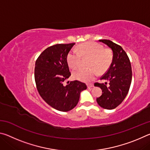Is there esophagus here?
I'll return each mask as SVG.
<instances>
[{"mask_svg":"<svg viewBox=\"0 0 150 150\" xmlns=\"http://www.w3.org/2000/svg\"><path fill=\"white\" fill-rule=\"evenodd\" d=\"M94 87L93 84H88L87 85V88H92Z\"/></svg>","mask_w":150,"mask_h":150,"instance_id":"obj_1","label":"esophagus"}]
</instances>
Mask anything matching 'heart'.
<instances>
[{"instance_id":"obj_1","label":"heart","mask_w":150,"mask_h":150,"mask_svg":"<svg viewBox=\"0 0 150 150\" xmlns=\"http://www.w3.org/2000/svg\"><path fill=\"white\" fill-rule=\"evenodd\" d=\"M83 59H91L90 70L79 69L73 73V77L85 83H90L99 73H105L108 69L112 61V54L103 45L95 42H88L80 45L77 52L73 50L67 55L68 65L72 69L79 67Z\"/></svg>"}]
</instances>
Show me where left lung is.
Masks as SVG:
<instances>
[{"instance_id": "8db88e82", "label": "left lung", "mask_w": 150, "mask_h": 150, "mask_svg": "<svg viewBox=\"0 0 150 150\" xmlns=\"http://www.w3.org/2000/svg\"><path fill=\"white\" fill-rule=\"evenodd\" d=\"M112 51L113 57L110 67L101 80L109 81L107 83H95V87L102 89V95L96 98L100 107L112 110L120 105L126 98L132 82V73L130 59L122 47L110 40H100Z\"/></svg>"}]
</instances>
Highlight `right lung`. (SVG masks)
<instances>
[{"mask_svg": "<svg viewBox=\"0 0 150 150\" xmlns=\"http://www.w3.org/2000/svg\"><path fill=\"white\" fill-rule=\"evenodd\" d=\"M75 44H55L45 49L35 64L34 77L40 95L52 108L62 112L77 105L80 93L87 85L79 81L63 85L71 76L67 57Z\"/></svg>", "mask_w": 150, "mask_h": 150, "instance_id": "obj_1", "label": "right lung"}]
</instances>
